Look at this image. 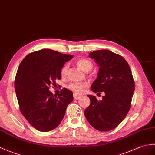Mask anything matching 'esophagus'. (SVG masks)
I'll return each instance as SVG.
<instances>
[{"label":"esophagus","mask_w":155,"mask_h":155,"mask_svg":"<svg viewBox=\"0 0 155 155\" xmlns=\"http://www.w3.org/2000/svg\"><path fill=\"white\" fill-rule=\"evenodd\" d=\"M73 98L74 100H78L81 98V95H79L78 94H76V93H74L73 94Z\"/></svg>","instance_id":"1"}]
</instances>
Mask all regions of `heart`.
Listing matches in <instances>:
<instances>
[{
    "label": "heart",
    "instance_id": "heart-1",
    "mask_svg": "<svg viewBox=\"0 0 155 155\" xmlns=\"http://www.w3.org/2000/svg\"><path fill=\"white\" fill-rule=\"evenodd\" d=\"M76 63L77 65L84 72L91 71L93 66V64L91 61L86 59H78ZM67 66L64 65L61 71V76H64L67 73ZM86 86H87V84L84 83V82H71V83L68 84L67 87L75 93H81L84 91V89Z\"/></svg>",
    "mask_w": 155,
    "mask_h": 155
}]
</instances>
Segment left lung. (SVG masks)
Returning a JSON list of instances; mask_svg holds the SVG:
<instances>
[{
  "label": "left lung",
  "mask_w": 155,
  "mask_h": 155,
  "mask_svg": "<svg viewBox=\"0 0 155 155\" xmlns=\"http://www.w3.org/2000/svg\"><path fill=\"white\" fill-rule=\"evenodd\" d=\"M89 57L99 66L92 91L104 92L105 96L98 101L94 96L88 95L91 104L84 116L94 129L108 131L117 127L130 110L135 82L129 65L121 55L101 49L91 52Z\"/></svg>",
  "instance_id": "8db88e82"
}]
</instances>
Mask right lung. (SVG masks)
Returning a JSON list of instances; mask_svg holds the SVG:
<instances>
[{
  "label": "right lung",
  "mask_w": 155,
  "mask_h": 155,
  "mask_svg": "<svg viewBox=\"0 0 155 155\" xmlns=\"http://www.w3.org/2000/svg\"><path fill=\"white\" fill-rule=\"evenodd\" d=\"M73 57L44 49L28 54L20 64L14 82L20 110L38 131H49L58 126L73 100V92L67 88L58 96L49 90L61 78V69Z\"/></svg>",
  "instance_id": "1"
}]
</instances>
